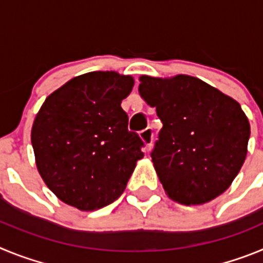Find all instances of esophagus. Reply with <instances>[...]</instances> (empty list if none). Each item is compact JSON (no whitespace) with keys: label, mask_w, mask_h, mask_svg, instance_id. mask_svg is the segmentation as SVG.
<instances>
[{"label":"esophagus","mask_w":263,"mask_h":263,"mask_svg":"<svg viewBox=\"0 0 263 263\" xmlns=\"http://www.w3.org/2000/svg\"><path fill=\"white\" fill-rule=\"evenodd\" d=\"M139 137L142 139L146 145V152H148L153 146V138H154V133H153L152 127H146L143 129L141 133H139Z\"/></svg>","instance_id":"obj_1"}]
</instances>
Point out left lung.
I'll list each match as a JSON object with an SVG mask.
<instances>
[{
    "label": "left lung",
    "instance_id": "8db88e82",
    "mask_svg": "<svg viewBox=\"0 0 263 263\" xmlns=\"http://www.w3.org/2000/svg\"><path fill=\"white\" fill-rule=\"evenodd\" d=\"M139 81V95L163 124L152 159L170 199L197 205L227 191L245 162L250 137L240 104L188 75Z\"/></svg>",
    "mask_w": 263,
    "mask_h": 263
}]
</instances>
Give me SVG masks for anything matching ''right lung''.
<instances>
[{"mask_svg": "<svg viewBox=\"0 0 263 263\" xmlns=\"http://www.w3.org/2000/svg\"><path fill=\"white\" fill-rule=\"evenodd\" d=\"M134 79L113 71L73 78L50 95L31 129L42 179L53 194L80 211L117 200L142 159L145 146L129 132L121 101Z\"/></svg>", "mask_w": 263, "mask_h": 263, "instance_id": "add662e5", "label": "right lung"}]
</instances>
